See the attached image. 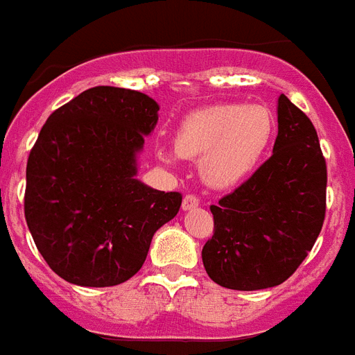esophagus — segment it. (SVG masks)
I'll return each instance as SVG.
<instances>
[{
	"label": "esophagus",
	"instance_id": "esophagus-1",
	"mask_svg": "<svg viewBox=\"0 0 355 355\" xmlns=\"http://www.w3.org/2000/svg\"><path fill=\"white\" fill-rule=\"evenodd\" d=\"M200 205V198L196 194H187L183 198V211H191V209H196Z\"/></svg>",
	"mask_w": 355,
	"mask_h": 355
}]
</instances>
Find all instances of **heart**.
<instances>
[{"mask_svg":"<svg viewBox=\"0 0 355 355\" xmlns=\"http://www.w3.org/2000/svg\"><path fill=\"white\" fill-rule=\"evenodd\" d=\"M275 132L266 106L218 104L191 113L174 133L175 152L201 157V174L214 187H232L248 178L266 154ZM159 159L175 163V154L157 150Z\"/></svg>","mask_w":355,"mask_h":355,"instance_id":"b5f03b06","label":"heart"}]
</instances>
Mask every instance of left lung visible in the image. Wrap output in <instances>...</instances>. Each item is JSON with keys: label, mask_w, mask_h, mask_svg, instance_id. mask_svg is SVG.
<instances>
[{"label": "left lung", "mask_w": 355, "mask_h": 355, "mask_svg": "<svg viewBox=\"0 0 355 355\" xmlns=\"http://www.w3.org/2000/svg\"><path fill=\"white\" fill-rule=\"evenodd\" d=\"M326 181L313 124L280 95L273 155L211 205L214 234L201 251L207 275L238 291L266 290L290 279L324 223Z\"/></svg>", "instance_id": "1"}]
</instances>
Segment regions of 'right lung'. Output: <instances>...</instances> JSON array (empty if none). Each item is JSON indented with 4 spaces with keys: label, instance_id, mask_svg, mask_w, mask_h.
I'll use <instances>...</instances> for the list:
<instances>
[{
    "label": "right lung",
    "instance_id": "add662e5",
    "mask_svg": "<svg viewBox=\"0 0 355 355\" xmlns=\"http://www.w3.org/2000/svg\"><path fill=\"white\" fill-rule=\"evenodd\" d=\"M144 93L97 86L51 113L27 159L24 211L40 254L76 286L106 288L143 268L180 192L135 180V155L157 124Z\"/></svg>",
    "mask_w": 355,
    "mask_h": 355
}]
</instances>
